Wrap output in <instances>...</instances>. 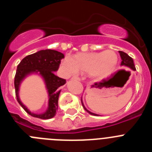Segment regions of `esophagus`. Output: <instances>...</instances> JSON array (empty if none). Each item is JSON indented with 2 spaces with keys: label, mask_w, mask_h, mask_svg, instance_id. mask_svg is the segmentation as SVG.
Here are the masks:
<instances>
[{
  "label": "esophagus",
  "mask_w": 152,
  "mask_h": 152,
  "mask_svg": "<svg viewBox=\"0 0 152 152\" xmlns=\"http://www.w3.org/2000/svg\"><path fill=\"white\" fill-rule=\"evenodd\" d=\"M72 79H74V80H80V77H77V76H75V77H72Z\"/></svg>",
  "instance_id": "esophagus-1"
}]
</instances>
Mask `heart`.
Instances as JSON below:
<instances>
[{
  "instance_id": "1",
  "label": "heart",
  "mask_w": 152,
  "mask_h": 152,
  "mask_svg": "<svg viewBox=\"0 0 152 152\" xmlns=\"http://www.w3.org/2000/svg\"><path fill=\"white\" fill-rule=\"evenodd\" d=\"M118 62L116 53L112 50L100 52L79 53L75 57L66 56L61 63L64 73L68 75L80 72H89L91 77L100 79L112 73Z\"/></svg>"
}]
</instances>
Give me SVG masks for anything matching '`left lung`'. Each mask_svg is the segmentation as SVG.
I'll list each match as a JSON object with an SVG mask.
<instances>
[{"label": "left lung", "mask_w": 152, "mask_h": 152, "mask_svg": "<svg viewBox=\"0 0 152 152\" xmlns=\"http://www.w3.org/2000/svg\"><path fill=\"white\" fill-rule=\"evenodd\" d=\"M119 55H120V57H121V59H122L121 64H120V65L123 67H125V68H130V69L133 70V71H135V64H134L133 59H132V58L129 56H128V55L126 54V53H125L124 52L119 51ZM81 103H82V106H83V107H84V109L86 111H87V112L88 113H90L91 115H93V116H98L97 114L94 113H91V111H89L88 110H87V108L84 107V103H83L82 99H81Z\"/></svg>", "instance_id": "8db88e82"}]
</instances>
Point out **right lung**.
I'll return each instance as SVG.
<instances>
[{"instance_id":"add662e5","label":"right lung","mask_w":152,"mask_h":152,"mask_svg":"<svg viewBox=\"0 0 152 152\" xmlns=\"http://www.w3.org/2000/svg\"><path fill=\"white\" fill-rule=\"evenodd\" d=\"M64 57V54L61 52L52 49H45L26 56L18 64L14 78L16 96L20 105L30 116L42 119H51L56 116L58 96L61 92L60 87L64 85L66 80L56 76L54 72L58 70L61 60ZM33 73L39 75L43 78L49 96L48 108L42 114L31 112L22 103L18 96L19 87L22 81L26 77Z\"/></svg>"}]
</instances>
